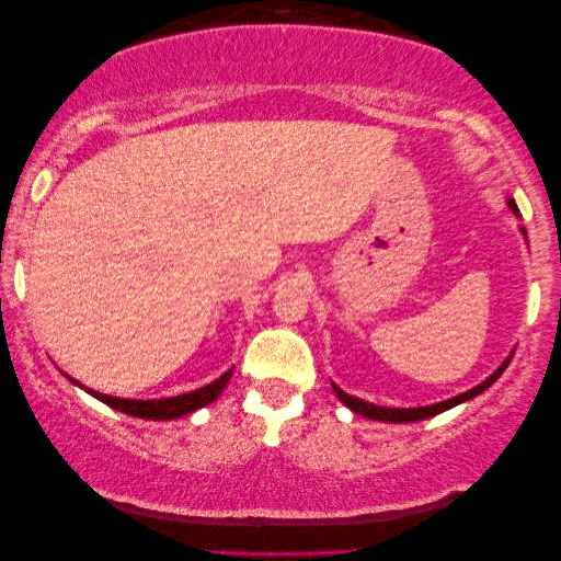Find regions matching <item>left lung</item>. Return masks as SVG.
I'll list each match as a JSON object with an SVG mask.
<instances>
[{"label": "left lung", "instance_id": "8db88e82", "mask_svg": "<svg viewBox=\"0 0 561 561\" xmlns=\"http://www.w3.org/2000/svg\"><path fill=\"white\" fill-rule=\"evenodd\" d=\"M508 206H511V211L516 214V217H520V214H518V206H516V202H513V198H508ZM520 232H526V229L520 227ZM511 357H513V352H511ZM511 357H505V359H503V365L497 367V370H495L493 375H490L488 380H482L480 386H474L472 390H467V393H459V396L449 398V401H442V403L419 405V409H386V405L367 403V401H363V398H355V396L344 393V390H342L340 386H334V382H332V388H334L336 398H340V401H342L344 405H347L350 411L359 413V416H365V419H375V421H388V424H411V421L432 419V416H436V413L449 411V409H455V405L465 403V401H470V398H474V396H480L482 390H488L490 386H493V382H495L497 378H501L503 370H505V367H508V363H511Z\"/></svg>", "mask_w": 561, "mask_h": 561}]
</instances>
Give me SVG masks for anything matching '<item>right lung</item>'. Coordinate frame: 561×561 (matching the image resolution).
Listing matches in <instances>:
<instances>
[{
  "instance_id": "right-lung-1",
  "label": "right lung",
  "mask_w": 561,
  "mask_h": 561,
  "mask_svg": "<svg viewBox=\"0 0 561 561\" xmlns=\"http://www.w3.org/2000/svg\"><path fill=\"white\" fill-rule=\"evenodd\" d=\"M68 380L73 382V386L83 388L79 380H73L71 375H66ZM229 378H232V370H227L221 378H217L209 386L198 388V390H191V393H183V396H173V398H158V401H133V398H114V396H104V393H96V390L91 388H83L87 393H91L99 401L110 405L114 411H122L127 413V416H137V419H150V421H171V419H179V416H186V413H194L198 409H204V405H209L211 401H217L221 390L227 388Z\"/></svg>"
}]
</instances>
